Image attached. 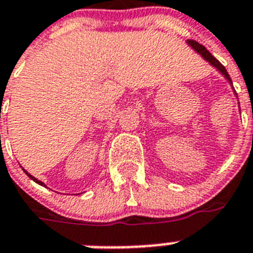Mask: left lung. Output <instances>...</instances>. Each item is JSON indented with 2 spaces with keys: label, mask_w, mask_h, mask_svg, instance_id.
I'll list each match as a JSON object with an SVG mask.
<instances>
[{
  "label": "left lung",
  "mask_w": 253,
  "mask_h": 253,
  "mask_svg": "<svg viewBox=\"0 0 253 253\" xmlns=\"http://www.w3.org/2000/svg\"><path fill=\"white\" fill-rule=\"evenodd\" d=\"M188 44H190L191 46H192V48L195 49V50H198V52L200 53V54L203 55V57H204V58L207 59V61H208L209 63H211V65H213V66H214V67H217V69H218L219 71H221V73H222L223 75H225V78H226V79L229 80L230 83H231L230 75H229V74H227V71H226V69H225V66H223L222 63L219 62L218 59L214 58V57H213V55L211 54V53H209L208 49L205 48V46H203V45H201V44H199L198 41H195V40H190V41H188Z\"/></svg>",
  "instance_id": "1"
}]
</instances>
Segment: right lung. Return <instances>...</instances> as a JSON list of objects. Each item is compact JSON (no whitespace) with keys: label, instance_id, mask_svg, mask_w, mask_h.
Segmentation results:
<instances>
[{"label":"right lung","instance_id":"right-lung-1","mask_svg":"<svg viewBox=\"0 0 253 253\" xmlns=\"http://www.w3.org/2000/svg\"><path fill=\"white\" fill-rule=\"evenodd\" d=\"M24 171H26V170H24ZM26 174H27V175H28V176H30L31 179L34 180V182H36V183L41 184V186H44V183H42V182H40V180H39V179H36V178H35V176H32V175H31V174H28V173H27V171H26Z\"/></svg>","mask_w":253,"mask_h":253}]
</instances>
